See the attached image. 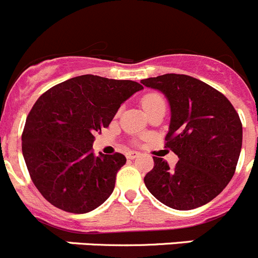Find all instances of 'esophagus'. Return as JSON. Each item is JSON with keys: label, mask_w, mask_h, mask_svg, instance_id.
Returning <instances> with one entry per match:
<instances>
[{"label": "esophagus", "mask_w": 258, "mask_h": 258, "mask_svg": "<svg viewBox=\"0 0 258 258\" xmlns=\"http://www.w3.org/2000/svg\"><path fill=\"white\" fill-rule=\"evenodd\" d=\"M126 156H127V159H136L137 156H140V153H139V151H128V153L126 154Z\"/></svg>", "instance_id": "obj_1"}]
</instances>
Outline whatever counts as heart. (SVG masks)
Instances as JSON below:
<instances>
[{"label": "heart", "instance_id": "obj_1", "mask_svg": "<svg viewBox=\"0 0 258 258\" xmlns=\"http://www.w3.org/2000/svg\"><path fill=\"white\" fill-rule=\"evenodd\" d=\"M159 103H164L162 99V96H159L158 94H148L143 98V107L144 109L148 110L149 108L154 107V105L159 104Z\"/></svg>", "mask_w": 258, "mask_h": 258}]
</instances>
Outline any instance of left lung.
Masks as SVG:
<instances>
[{
  "instance_id": "1",
  "label": "left lung",
  "mask_w": 258,
  "mask_h": 258,
  "mask_svg": "<svg viewBox=\"0 0 258 258\" xmlns=\"http://www.w3.org/2000/svg\"><path fill=\"white\" fill-rule=\"evenodd\" d=\"M141 84L167 98V148L179 158L173 169L162 158H154V168L144 178L146 188L175 210L205 205L234 174L242 149L239 115L223 94L187 75L167 74Z\"/></svg>"
}]
</instances>
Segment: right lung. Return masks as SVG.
<instances>
[{"label": "right lung", "instance_id": "1", "mask_svg": "<svg viewBox=\"0 0 258 258\" xmlns=\"http://www.w3.org/2000/svg\"><path fill=\"white\" fill-rule=\"evenodd\" d=\"M143 89L131 80L83 75L35 102L24 127L23 155L33 183L53 206L85 214L112 195L126 158L94 155V134L109 126L121 104Z\"/></svg>", "mask_w": 258, "mask_h": 258}]
</instances>
